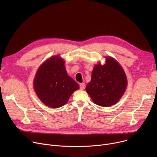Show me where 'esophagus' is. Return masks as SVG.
<instances>
[{
	"mask_svg": "<svg viewBox=\"0 0 157 157\" xmlns=\"http://www.w3.org/2000/svg\"><path fill=\"white\" fill-rule=\"evenodd\" d=\"M85 83H81V84L79 85V88H80V90H83L85 89Z\"/></svg>",
	"mask_w": 157,
	"mask_h": 157,
	"instance_id": "esophagus-1",
	"label": "esophagus"
}]
</instances>
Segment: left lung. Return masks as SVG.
<instances>
[{"label": "left lung", "instance_id": "8db88e82", "mask_svg": "<svg viewBox=\"0 0 157 157\" xmlns=\"http://www.w3.org/2000/svg\"><path fill=\"white\" fill-rule=\"evenodd\" d=\"M127 85L125 73L113 58L107 57L104 65H96L86 91L93 102L100 106L114 105L120 99Z\"/></svg>", "mask_w": 157, "mask_h": 157}]
</instances>
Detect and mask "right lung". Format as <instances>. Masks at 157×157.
<instances>
[{"label": "right lung", "mask_w": 157, "mask_h": 157, "mask_svg": "<svg viewBox=\"0 0 157 157\" xmlns=\"http://www.w3.org/2000/svg\"><path fill=\"white\" fill-rule=\"evenodd\" d=\"M64 61L54 56L44 62L37 70L34 81L35 91L46 105L52 108L63 106L79 85L67 75Z\"/></svg>", "instance_id": "1"}]
</instances>
